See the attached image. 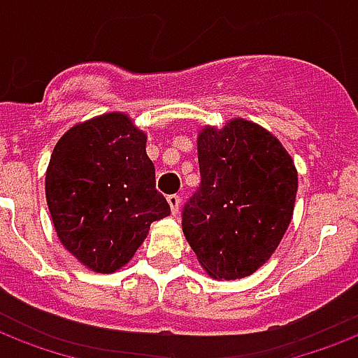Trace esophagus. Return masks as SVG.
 <instances>
[{"instance_id": "1", "label": "esophagus", "mask_w": 358, "mask_h": 358, "mask_svg": "<svg viewBox=\"0 0 358 358\" xmlns=\"http://www.w3.org/2000/svg\"><path fill=\"white\" fill-rule=\"evenodd\" d=\"M167 201H169V206H171V212H173L174 215L178 214V210H180V197H178V195H169Z\"/></svg>"}]
</instances>
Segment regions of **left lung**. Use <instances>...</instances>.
Returning <instances> with one entry per match:
<instances>
[{"mask_svg": "<svg viewBox=\"0 0 358 358\" xmlns=\"http://www.w3.org/2000/svg\"><path fill=\"white\" fill-rule=\"evenodd\" d=\"M201 184L182 210V229L212 278L253 274L293 217L296 169L276 136L245 120L199 135Z\"/></svg>", "mask_w": 358, "mask_h": 358, "instance_id": "obj_1", "label": "left lung"}]
</instances>
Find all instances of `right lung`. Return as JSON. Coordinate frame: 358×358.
I'll return each instance as SVG.
<instances>
[{"mask_svg": "<svg viewBox=\"0 0 358 358\" xmlns=\"http://www.w3.org/2000/svg\"><path fill=\"white\" fill-rule=\"evenodd\" d=\"M46 203L62 244L95 272H114L143 244L150 225L171 214L155 189L146 135L125 114L71 127L52 152Z\"/></svg>", "mask_w": 358, "mask_h": 358, "instance_id": "1", "label": "right lung"}]
</instances>
